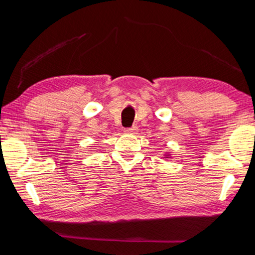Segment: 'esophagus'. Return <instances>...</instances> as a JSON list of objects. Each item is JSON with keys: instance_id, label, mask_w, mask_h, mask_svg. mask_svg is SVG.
Masks as SVG:
<instances>
[{"instance_id": "obj_1", "label": "esophagus", "mask_w": 255, "mask_h": 255, "mask_svg": "<svg viewBox=\"0 0 255 255\" xmlns=\"http://www.w3.org/2000/svg\"><path fill=\"white\" fill-rule=\"evenodd\" d=\"M137 130H138L137 126H131L129 128H126V132H128V133H136Z\"/></svg>"}]
</instances>
